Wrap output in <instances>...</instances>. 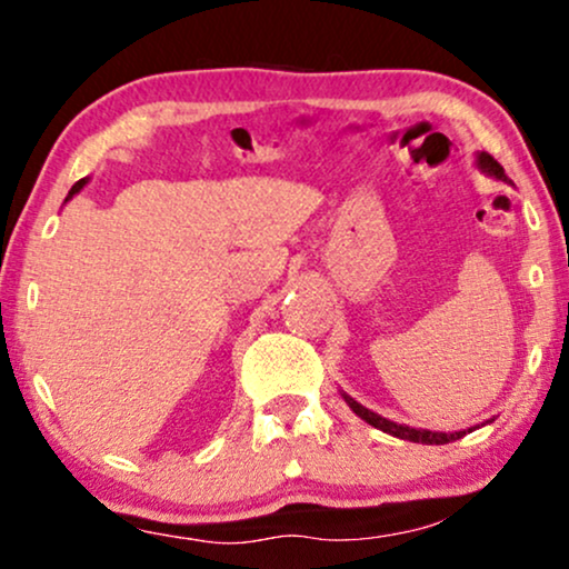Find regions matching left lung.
Returning a JSON list of instances; mask_svg holds the SVG:
<instances>
[{"label":"left lung","instance_id":"1","mask_svg":"<svg viewBox=\"0 0 569 569\" xmlns=\"http://www.w3.org/2000/svg\"><path fill=\"white\" fill-rule=\"evenodd\" d=\"M477 169H480L482 174L492 177V180L511 182L509 177H506V172H503L501 163H498L496 159H492L490 153H485V150H480V153H477ZM341 397H345V402H347V406L352 408V413H358L362 421L371 423V427H376V429H381V432H387V435H392V437H400V440H408V442H421V445H445V442L461 440L463 435H467V432H471V429H475V427H471V429H463V432H429V429H413V427H408V423L389 421V419H385V416L373 413V410H368L366 406H360V402L355 400V397L347 395V392H341Z\"/></svg>","mask_w":569,"mask_h":569}]
</instances>
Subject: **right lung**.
Listing matches in <instances>:
<instances>
[{
  "label": "right lung",
  "mask_w": 569,
  "mask_h": 569,
  "mask_svg": "<svg viewBox=\"0 0 569 569\" xmlns=\"http://www.w3.org/2000/svg\"><path fill=\"white\" fill-rule=\"evenodd\" d=\"M84 184H87V177H84V180H79L77 184H73V188H71V193H68V198H66V201H71V198H73V196H77V193H79V190H81V188H84Z\"/></svg>",
  "instance_id": "1"
}]
</instances>
